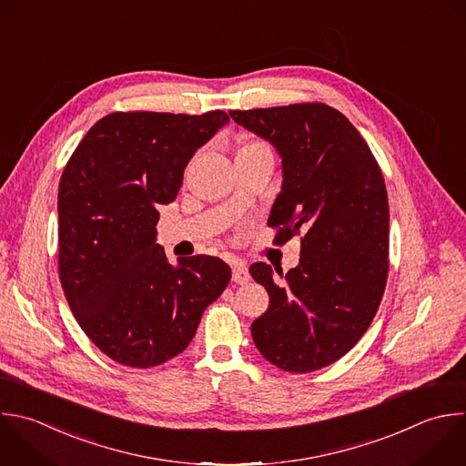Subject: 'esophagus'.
I'll return each instance as SVG.
<instances>
[{
    "instance_id": "obj_1",
    "label": "esophagus",
    "mask_w": 466,
    "mask_h": 466,
    "mask_svg": "<svg viewBox=\"0 0 466 466\" xmlns=\"http://www.w3.org/2000/svg\"><path fill=\"white\" fill-rule=\"evenodd\" d=\"M249 279H251V275H249V271H248L246 266H242V264H238V262L233 264V280H235L237 284H248Z\"/></svg>"
}]
</instances>
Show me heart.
Segmentation results:
<instances>
[{
  "mask_svg": "<svg viewBox=\"0 0 466 466\" xmlns=\"http://www.w3.org/2000/svg\"><path fill=\"white\" fill-rule=\"evenodd\" d=\"M260 147H268L264 142H260V140H251V142H246L244 146H242V149H260ZM240 149V151H242Z\"/></svg>",
  "mask_w": 466,
  "mask_h": 466,
  "instance_id": "b5f03b06",
  "label": "heart"
}]
</instances>
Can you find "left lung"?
<instances>
[{"mask_svg": "<svg viewBox=\"0 0 466 466\" xmlns=\"http://www.w3.org/2000/svg\"><path fill=\"white\" fill-rule=\"evenodd\" d=\"M229 115L282 157V189L268 220L273 242L302 235L299 266L286 277L277 271L282 282L264 262L249 268L269 295L251 324L255 346L280 370H320L359 342L386 288L390 213L380 167L351 122L326 104Z\"/></svg>", "mask_w": 466, "mask_h": 466, "instance_id": "obj_1", "label": "left lung"}]
</instances>
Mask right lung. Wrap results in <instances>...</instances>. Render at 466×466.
I'll return each instance as SVG.
<instances>
[{"mask_svg":"<svg viewBox=\"0 0 466 466\" xmlns=\"http://www.w3.org/2000/svg\"><path fill=\"white\" fill-rule=\"evenodd\" d=\"M229 116L111 113L71 155L58 191V271L86 335L113 360L153 368L182 353L231 279L209 255L173 268L157 244L158 204Z\"/></svg>","mask_w":466,"mask_h":466,"instance_id":"right-lung-1","label":"right lung"}]
</instances>
